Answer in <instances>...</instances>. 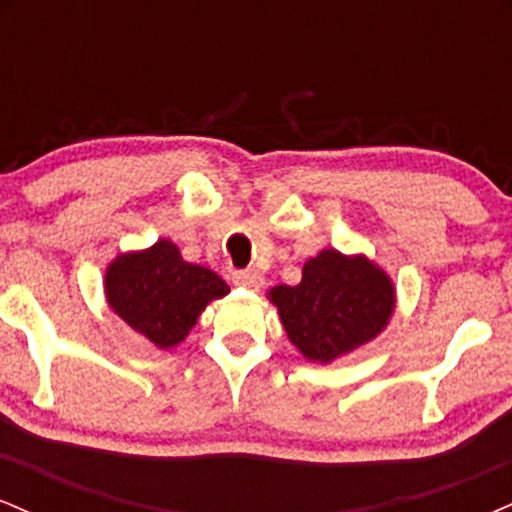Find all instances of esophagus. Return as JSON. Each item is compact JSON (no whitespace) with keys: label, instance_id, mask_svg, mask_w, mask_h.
Segmentation results:
<instances>
[{"label":"esophagus","instance_id":"esophagus-1","mask_svg":"<svg viewBox=\"0 0 512 512\" xmlns=\"http://www.w3.org/2000/svg\"><path fill=\"white\" fill-rule=\"evenodd\" d=\"M262 274L255 272V269H245V272H233V284L243 286V289L257 291L262 286Z\"/></svg>","mask_w":512,"mask_h":512}]
</instances>
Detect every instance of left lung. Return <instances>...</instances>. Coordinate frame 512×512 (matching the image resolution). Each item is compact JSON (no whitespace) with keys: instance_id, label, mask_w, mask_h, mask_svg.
<instances>
[{"instance_id":"1","label":"left lung","mask_w":512,"mask_h":512,"mask_svg":"<svg viewBox=\"0 0 512 512\" xmlns=\"http://www.w3.org/2000/svg\"><path fill=\"white\" fill-rule=\"evenodd\" d=\"M269 301L308 361L332 363L385 330L395 310V286L366 255L330 248L305 262L301 284L274 286Z\"/></svg>"}]
</instances>
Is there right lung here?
Instances as JSON below:
<instances>
[{
	"label": "right lung",
	"instance_id": "right-lung-1",
	"mask_svg": "<svg viewBox=\"0 0 512 512\" xmlns=\"http://www.w3.org/2000/svg\"><path fill=\"white\" fill-rule=\"evenodd\" d=\"M228 291L219 274L182 260L170 240H158L142 252H125L105 272L110 308L158 349L180 344L202 310Z\"/></svg>",
	"mask_w": 512,
	"mask_h": 512
}]
</instances>
